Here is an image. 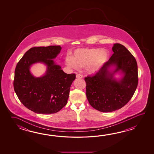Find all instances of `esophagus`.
Wrapping results in <instances>:
<instances>
[{"label":"esophagus","instance_id":"1","mask_svg":"<svg viewBox=\"0 0 154 154\" xmlns=\"http://www.w3.org/2000/svg\"><path fill=\"white\" fill-rule=\"evenodd\" d=\"M76 78H82V75L81 74H76Z\"/></svg>","mask_w":154,"mask_h":154}]
</instances>
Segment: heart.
<instances>
[{"label":"heart","instance_id":"1","mask_svg":"<svg viewBox=\"0 0 154 154\" xmlns=\"http://www.w3.org/2000/svg\"><path fill=\"white\" fill-rule=\"evenodd\" d=\"M109 54L107 51L100 48H79L76 49L73 57H67V66L73 69L85 68L90 75L98 72L108 61Z\"/></svg>","mask_w":154,"mask_h":154}]
</instances>
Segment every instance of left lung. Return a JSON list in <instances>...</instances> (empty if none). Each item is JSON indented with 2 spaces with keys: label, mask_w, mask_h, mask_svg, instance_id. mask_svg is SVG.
Masks as SVG:
<instances>
[{
  "label": "left lung",
  "mask_w": 154,
  "mask_h": 154,
  "mask_svg": "<svg viewBox=\"0 0 154 154\" xmlns=\"http://www.w3.org/2000/svg\"><path fill=\"white\" fill-rule=\"evenodd\" d=\"M113 54L95 76L85 78L86 97L94 108L102 112L115 111L126 105L138 83L137 63L125 46L115 43ZM119 73V79L115 75Z\"/></svg>",
  "instance_id": "1"
}]
</instances>
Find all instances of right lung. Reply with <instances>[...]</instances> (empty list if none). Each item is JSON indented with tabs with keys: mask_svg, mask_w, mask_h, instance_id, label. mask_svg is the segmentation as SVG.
Wrapping results in <instances>:
<instances>
[{
	"mask_svg": "<svg viewBox=\"0 0 154 154\" xmlns=\"http://www.w3.org/2000/svg\"><path fill=\"white\" fill-rule=\"evenodd\" d=\"M60 46L33 47L27 51L17 64L14 88L21 102L36 113L48 115L59 111L66 106L75 74H66L54 61ZM42 63L46 72L39 77L33 76L31 66Z\"/></svg>",
	"mask_w": 154,
	"mask_h": 154,
	"instance_id": "right-lung-1",
	"label": "right lung"
}]
</instances>
